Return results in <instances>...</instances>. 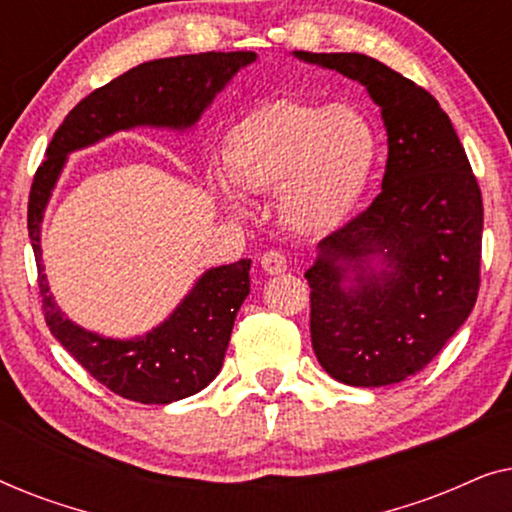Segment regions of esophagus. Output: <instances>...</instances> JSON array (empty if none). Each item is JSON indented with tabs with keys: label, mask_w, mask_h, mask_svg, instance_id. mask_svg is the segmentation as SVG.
<instances>
[{
	"label": "esophagus",
	"mask_w": 512,
	"mask_h": 512,
	"mask_svg": "<svg viewBox=\"0 0 512 512\" xmlns=\"http://www.w3.org/2000/svg\"><path fill=\"white\" fill-rule=\"evenodd\" d=\"M261 268L268 272V275H282V272L289 268V263H286V256L279 254V251H265L261 256Z\"/></svg>",
	"instance_id": "34e87169"
}]
</instances>
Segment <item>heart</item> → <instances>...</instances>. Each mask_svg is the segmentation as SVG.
Masks as SVG:
<instances>
[{
	"instance_id": "1",
	"label": "heart",
	"mask_w": 512,
	"mask_h": 512,
	"mask_svg": "<svg viewBox=\"0 0 512 512\" xmlns=\"http://www.w3.org/2000/svg\"><path fill=\"white\" fill-rule=\"evenodd\" d=\"M380 135L352 104L275 100L242 118L226 137V170L209 181L219 198L240 207L235 186L279 191L282 219L319 230L347 216L373 179Z\"/></svg>"
}]
</instances>
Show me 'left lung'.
<instances>
[{
	"label": "left lung",
	"mask_w": 512,
	"mask_h": 512,
	"mask_svg": "<svg viewBox=\"0 0 512 512\" xmlns=\"http://www.w3.org/2000/svg\"><path fill=\"white\" fill-rule=\"evenodd\" d=\"M291 55L359 81L389 149L380 195L317 244L305 272L314 354L349 387L398 384L436 359L478 298V181L450 116L415 81L361 53Z\"/></svg>",
	"instance_id": "obj_1"
}]
</instances>
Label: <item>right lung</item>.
I'll return each instance as SVG.
<instances>
[{
  "instance_id": "1",
  "label": "right lung",
  "mask_w": 512,
  "mask_h": 512,
  "mask_svg": "<svg viewBox=\"0 0 512 512\" xmlns=\"http://www.w3.org/2000/svg\"><path fill=\"white\" fill-rule=\"evenodd\" d=\"M251 62L254 51L195 53L151 60L118 76L76 104L51 139L27 205V230L39 268L46 324L55 340L114 394L137 403L165 405L198 394L219 375L230 333L249 296L251 258L209 268L179 305L132 338H109L65 317L55 303L41 256V226L55 186L72 153L135 128L191 132L214 97Z\"/></svg>"
}]
</instances>
